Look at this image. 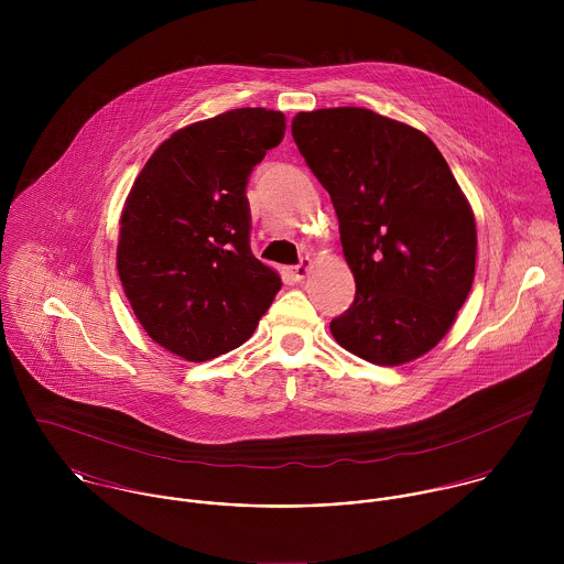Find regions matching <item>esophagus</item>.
Here are the masks:
<instances>
[{"label":"esophagus","mask_w":564,"mask_h":564,"mask_svg":"<svg viewBox=\"0 0 564 564\" xmlns=\"http://www.w3.org/2000/svg\"><path fill=\"white\" fill-rule=\"evenodd\" d=\"M311 267H313V260H311V258H302L300 264L289 267V278H291L293 282H302V280L308 275Z\"/></svg>","instance_id":"obj_1"}]
</instances>
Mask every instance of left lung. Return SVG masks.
<instances>
[{
  "instance_id": "left-lung-1",
  "label": "left lung",
  "mask_w": 564,
  "mask_h": 564,
  "mask_svg": "<svg viewBox=\"0 0 564 564\" xmlns=\"http://www.w3.org/2000/svg\"><path fill=\"white\" fill-rule=\"evenodd\" d=\"M291 132L329 193L356 280L334 340L380 367L421 358L476 275V217L449 164L421 130L367 108L297 112Z\"/></svg>"
}]
</instances>
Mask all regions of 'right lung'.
Instances as JSON below:
<instances>
[{
    "mask_svg": "<svg viewBox=\"0 0 564 564\" xmlns=\"http://www.w3.org/2000/svg\"><path fill=\"white\" fill-rule=\"evenodd\" d=\"M284 115L237 108L162 141L119 219L117 271L143 329L204 362L242 345L282 286L249 247L247 177L284 139Z\"/></svg>",
    "mask_w": 564,
    "mask_h": 564,
    "instance_id": "add662e5",
    "label": "right lung"
}]
</instances>
